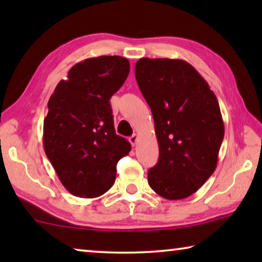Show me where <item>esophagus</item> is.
Instances as JSON below:
<instances>
[{
  "label": "esophagus",
  "instance_id": "1",
  "mask_svg": "<svg viewBox=\"0 0 262 262\" xmlns=\"http://www.w3.org/2000/svg\"><path fill=\"white\" fill-rule=\"evenodd\" d=\"M137 140H139V135H137V134H133L129 137V142L132 143V145H135L137 143Z\"/></svg>",
  "mask_w": 262,
  "mask_h": 262
}]
</instances>
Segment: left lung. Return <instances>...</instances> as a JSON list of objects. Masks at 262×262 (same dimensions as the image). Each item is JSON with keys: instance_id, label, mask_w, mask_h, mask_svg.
<instances>
[{"instance_id": "left-lung-1", "label": "left lung", "mask_w": 262, "mask_h": 262, "mask_svg": "<svg viewBox=\"0 0 262 262\" xmlns=\"http://www.w3.org/2000/svg\"><path fill=\"white\" fill-rule=\"evenodd\" d=\"M142 95L151 108L159 157L148 183L167 200L188 198L214 173L224 137L219 101L192 64L142 57L135 64Z\"/></svg>"}]
</instances>
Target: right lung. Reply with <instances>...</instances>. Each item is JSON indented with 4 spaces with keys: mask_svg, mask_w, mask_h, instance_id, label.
Returning a JSON list of instances; mask_svg holds the SVG:
<instances>
[{
    "mask_svg": "<svg viewBox=\"0 0 262 262\" xmlns=\"http://www.w3.org/2000/svg\"><path fill=\"white\" fill-rule=\"evenodd\" d=\"M128 74L126 57H90L73 66L48 100L43 149L61 184L75 196L107 192L118 162L130 151L129 142L115 134L110 104Z\"/></svg>",
    "mask_w": 262,
    "mask_h": 262,
    "instance_id": "right-lung-1",
    "label": "right lung"
}]
</instances>
